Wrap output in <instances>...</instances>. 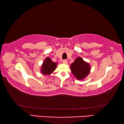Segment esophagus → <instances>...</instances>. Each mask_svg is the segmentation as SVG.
Wrapping results in <instances>:
<instances>
[{
  "instance_id": "obj_1",
  "label": "esophagus",
  "mask_w": 124,
  "mask_h": 124,
  "mask_svg": "<svg viewBox=\"0 0 124 124\" xmlns=\"http://www.w3.org/2000/svg\"><path fill=\"white\" fill-rule=\"evenodd\" d=\"M62 62L63 63H64V64H67V63H68V62H67V61L66 60H63Z\"/></svg>"
}]
</instances>
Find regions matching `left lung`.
I'll return each instance as SVG.
<instances>
[{
	"label": "left lung",
	"instance_id": "8db88e82",
	"mask_svg": "<svg viewBox=\"0 0 124 124\" xmlns=\"http://www.w3.org/2000/svg\"><path fill=\"white\" fill-rule=\"evenodd\" d=\"M70 69L72 73L77 79L83 80L89 75L91 67L82 58L79 57L71 64Z\"/></svg>",
	"mask_w": 124,
	"mask_h": 124
}]
</instances>
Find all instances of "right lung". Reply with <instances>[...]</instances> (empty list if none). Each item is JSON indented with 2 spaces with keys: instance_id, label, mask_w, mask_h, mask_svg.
Listing matches in <instances>:
<instances>
[{
  "instance_id": "obj_1",
  "label": "right lung",
  "mask_w": 124,
  "mask_h": 124,
  "mask_svg": "<svg viewBox=\"0 0 124 124\" xmlns=\"http://www.w3.org/2000/svg\"><path fill=\"white\" fill-rule=\"evenodd\" d=\"M57 63L52 61L49 57H46L41 67V73L44 75H50L55 70Z\"/></svg>"
}]
</instances>
